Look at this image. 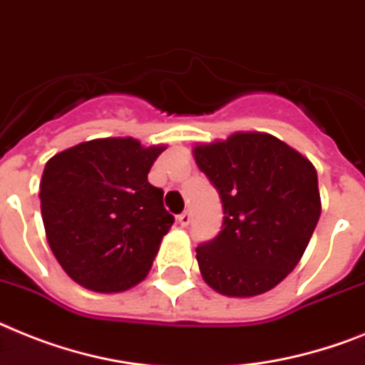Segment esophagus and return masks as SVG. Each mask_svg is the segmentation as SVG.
<instances>
[{
  "mask_svg": "<svg viewBox=\"0 0 365 365\" xmlns=\"http://www.w3.org/2000/svg\"><path fill=\"white\" fill-rule=\"evenodd\" d=\"M178 221H180V225H182V227H187V225L191 223V213L189 212L180 213V215H178Z\"/></svg>",
  "mask_w": 365,
  "mask_h": 365,
  "instance_id": "obj_1",
  "label": "esophagus"
}]
</instances>
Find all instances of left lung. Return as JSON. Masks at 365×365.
<instances>
[{
  "label": "left lung",
  "instance_id": "left-lung-1",
  "mask_svg": "<svg viewBox=\"0 0 365 365\" xmlns=\"http://www.w3.org/2000/svg\"><path fill=\"white\" fill-rule=\"evenodd\" d=\"M192 155L223 202V229L197 247L202 279L219 294L251 298L300 262L321 217L317 170L268 133H234Z\"/></svg>",
  "mask_w": 365,
  "mask_h": 365
}]
</instances>
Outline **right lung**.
Masks as SVG:
<instances>
[{"label": "right lung", "instance_id": "obj_1", "mask_svg": "<svg viewBox=\"0 0 365 365\" xmlns=\"http://www.w3.org/2000/svg\"><path fill=\"white\" fill-rule=\"evenodd\" d=\"M167 146L96 138L56 153L41 180L44 232L65 274L96 292H123L148 275L174 217L148 182Z\"/></svg>", "mask_w": 365, "mask_h": 365}]
</instances>
